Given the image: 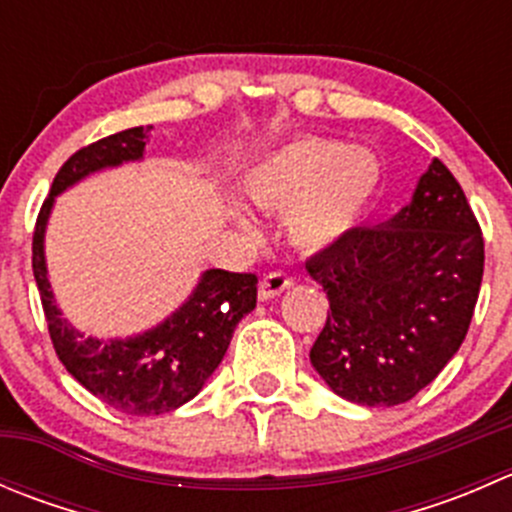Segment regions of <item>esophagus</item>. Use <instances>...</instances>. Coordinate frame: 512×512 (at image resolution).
<instances>
[{"label": "esophagus", "instance_id": "34e87169", "mask_svg": "<svg viewBox=\"0 0 512 512\" xmlns=\"http://www.w3.org/2000/svg\"><path fill=\"white\" fill-rule=\"evenodd\" d=\"M289 287H292V277H287L285 272H270V275H267L265 280L260 282V289H257V294H260L262 302H267V299L280 297V294Z\"/></svg>", "mask_w": 512, "mask_h": 512}]
</instances>
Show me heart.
<instances>
[{
  "mask_svg": "<svg viewBox=\"0 0 512 512\" xmlns=\"http://www.w3.org/2000/svg\"><path fill=\"white\" fill-rule=\"evenodd\" d=\"M381 183V163L366 148L329 138H297L270 153L245 178V195L262 210L289 213V237L322 250L347 235ZM245 230L252 225L240 218Z\"/></svg>",
  "mask_w": 512,
  "mask_h": 512,
  "instance_id": "b5f03b06",
  "label": "heart"
}]
</instances>
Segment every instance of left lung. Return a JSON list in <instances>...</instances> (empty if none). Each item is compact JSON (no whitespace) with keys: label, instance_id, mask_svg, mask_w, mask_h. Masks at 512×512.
<instances>
[{"label":"left lung","instance_id":"8db88e82","mask_svg":"<svg viewBox=\"0 0 512 512\" xmlns=\"http://www.w3.org/2000/svg\"><path fill=\"white\" fill-rule=\"evenodd\" d=\"M483 260L476 215L433 158L394 218L354 227L307 262L332 309L309 352L324 384L361 406L414 399L466 339Z\"/></svg>","mask_w":512,"mask_h":512}]
</instances>
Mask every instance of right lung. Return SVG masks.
Listing matches in <instances>:
<instances>
[{
    "instance_id": "right-lung-1",
    "label": "right lung",
    "mask_w": 512,
    "mask_h": 512,
    "mask_svg": "<svg viewBox=\"0 0 512 512\" xmlns=\"http://www.w3.org/2000/svg\"><path fill=\"white\" fill-rule=\"evenodd\" d=\"M151 128L113 133L66 160L41 205L32 242L34 280L61 364L89 394L128 416L168 414L195 399L223 361L237 322L257 302L255 275L205 270L175 312L131 337H89L59 309L44 252L46 225L56 198L98 170L143 160Z\"/></svg>"
}]
</instances>
